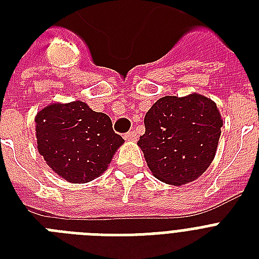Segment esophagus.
I'll return each mask as SVG.
<instances>
[{"label":"esophagus","mask_w":259,"mask_h":259,"mask_svg":"<svg viewBox=\"0 0 259 259\" xmlns=\"http://www.w3.org/2000/svg\"><path fill=\"white\" fill-rule=\"evenodd\" d=\"M125 140L126 141H137V133L134 130H132V132L125 134Z\"/></svg>","instance_id":"34e87169"}]
</instances>
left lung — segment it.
I'll list each match as a JSON object with an SVG mask.
<instances>
[{
  "label": "left lung",
  "instance_id": "left-lung-1",
  "mask_svg": "<svg viewBox=\"0 0 259 259\" xmlns=\"http://www.w3.org/2000/svg\"><path fill=\"white\" fill-rule=\"evenodd\" d=\"M138 146L150 172L166 184L192 183L212 162L223 119L217 103L192 93L160 98L146 113Z\"/></svg>",
  "mask_w": 259,
  "mask_h": 259
}]
</instances>
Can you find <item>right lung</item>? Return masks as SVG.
<instances>
[{
  "label": "right lung",
  "instance_id": "obj_1",
  "mask_svg": "<svg viewBox=\"0 0 259 259\" xmlns=\"http://www.w3.org/2000/svg\"><path fill=\"white\" fill-rule=\"evenodd\" d=\"M37 150L64 180L83 184L107 169L125 140L114 133L109 115L82 101L51 103L34 117Z\"/></svg>",
  "mask_w": 259,
  "mask_h": 259
}]
</instances>
